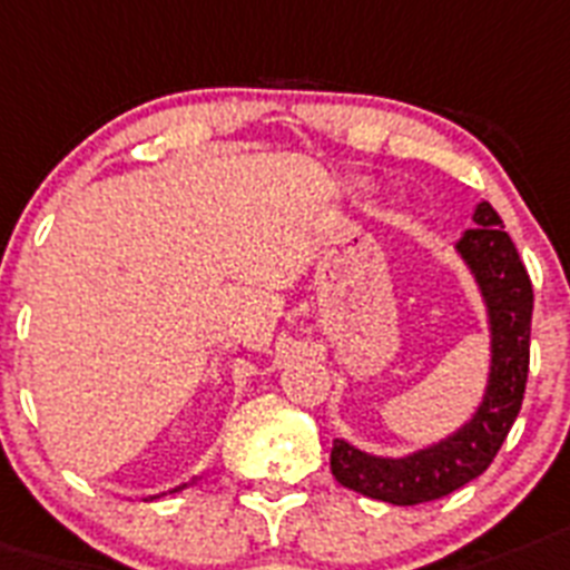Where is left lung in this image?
Here are the masks:
<instances>
[{
    "label": "left lung",
    "mask_w": 570,
    "mask_h": 570,
    "mask_svg": "<svg viewBox=\"0 0 570 570\" xmlns=\"http://www.w3.org/2000/svg\"><path fill=\"white\" fill-rule=\"evenodd\" d=\"M484 301L490 371L481 403L452 434L403 458L371 455L344 438L333 440L330 470L342 487L396 507L423 504L461 490L487 470L515 423L530 365L533 286L504 223L490 203H478L472 228L455 240Z\"/></svg>",
    "instance_id": "8db88e82"
}]
</instances>
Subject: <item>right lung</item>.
I'll return each instance as SVG.
<instances>
[{
	"label": "right lung",
	"mask_w": 570,
	"mask_h": 570,
	"mask_svg": "<svg viewBox=\"0 0 570 570\" xmlns=\"http://www.w3.org/2000/svg\"><path fill=\"white\" fill-rule=\"evenodd\" d=\"M196 481H199V475H194V478H190V481H185V484H179V487H174V490H170V492H179V490H185V487H190V484H196ZM161 495H167V492H161ZM153 499H159V495H150V499H147V501H153Z\"/></svg>",
	"instance_id": "add662e5"
}]
</instances>
